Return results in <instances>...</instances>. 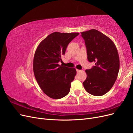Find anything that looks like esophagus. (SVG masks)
I'll return each mask as SVG.
<instances>
[{"instance_id": "34e87169", "label": "esophagus", "mask_w": 133, "mask_h": 133, "mask_svg": "<svg viewBox=\"0 0 133 133\" xmlns=\"http://www.w3.org/2000/svg\"><path fill=\"white\" fill-rule=\"evenodd\" d=\"M80 71H81V70H79V69H76V71H77L78 73V72H80Z\"/></svg>"}]
</instances>
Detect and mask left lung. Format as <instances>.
<instances>
[{"label":"left lung","mask_w":133,"mask_h":133,"mask_svg":"<svg viewBox=\"0 0 133 133\" xmlns=\"http://www.w3.org/2000/svg\"><path fill=\"white\" fill-rule=\"evenodd\" d=\"M85 41L88 59L95 66L85 70L83 84L85 90L94 96H102L113 86L119 70L118 52L114 42L101 32L91 29L81 33Z\"/></svg>","instance_id":"obj_1"}]
</instances>
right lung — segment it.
Returning <instances> with one entry per match:
<instances>
[{"label":"right lung","mask_w":133,"mask_h":133,"mask_svg":"<svg viewBox=\"0 0 133 133\" xmlns=\"http://www.w3.org/2000/svg\"><path fill=\"white\" fill-rule=\"evenodd\" d=\"M79 34L54 32L42 41L36 49L33 60L35 78L43 91L51 98L61 99L70 91L76 69L58 63L68 44Z\"/></svg>","instance_id":"obj_1"}]
</instances>
